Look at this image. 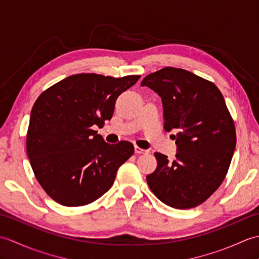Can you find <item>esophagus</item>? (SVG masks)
Wrapping results in <instances>:
<instances>
[{"label": "esophagus", "instance_id": "34e87169", "mask_svg": "<svg viewBox=\"0 0 259 259\" xmlns=\"http://www.w3.org/2000/svg\"><path fill=\"white\" fill-rule=\"evenodd\" d=\"M135 152H136V153H147L148 150L142 149V148H140V147H138V146H135Z\"/></svg>", "mask_w": 259, "mask_h": 259}]
</instances>
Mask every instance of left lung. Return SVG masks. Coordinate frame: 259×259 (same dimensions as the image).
I'll use <instances>...</instances> for the list:
<instances>
[{
	"label": "left lung",
	"instance_id": "8db88e82",
	"mask_svg": "<svg viewBox=\"0 0 259 259\" xmlns=\"http://www.w3.org/2000/svg\"><path fill=\"white\" fill-rule=\"evenodd\" d=\"M141 87L161 98L163 128L177 130L176 159L155 152L157 168L147 183L159 200L189 209L207 200L226 177L236 147V130L226 102L212 82L167 67L148 74Z\"/></svg>",
	"mask_w": 259,
	"mask_h": 259
}]
</instances>
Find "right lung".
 Listing matches in <instances>:
<instances>
[{
    "label": "right lung",
    "mask_w": 259,
    "mask_h": 259,
    "mask_svg": "<svg viewBox=\"0 0 259 259\" xmlns=\"http://www.w3.org/2000/svg\"><path fill=\"white\" fill-rule=\"evenodd\" d=\"M140 75H70L53 84L31 110L26 152L38 184L67 207L91 203L111 188L121 164L134 155L129 141L107 144L93 126L112 118L118 97Z\"/></svg>",
    "instance_id": "add662e5"
}]
</instances>
